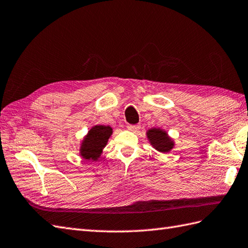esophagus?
Listing matches in <instances>:
<instances>
[{"label":"esophagus","mask_w":248,"mask_h":248,"mask_svg":"<svg viewBox=\"0 0 248 248\" xmlns=\"http://www.w3.org/2000/svg\"><path fill=\"white\" fill-rule=\"evenodd\" d=\"M126 128H128L129 131H132V132H136V131H138V130L140 129V125H138V124H128V126H126Z\"/></svg>","instance_id":"esophagus-1"}]
</instances>
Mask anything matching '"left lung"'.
Here are the masks:
<instances>
[{
    "label": "left lung",
    "mask_w": 248,
    "mask_h": 248,
    "mask_svg": "<svg viewBox=\"0 0 248 248\" xmlns=\"http://www.w3.org/2000/svg\"><path fill=\"white\" fill-rule=\"evenodd\" d=\"M147 137L151 145L159 152H169L174 146V142L170 140L168 134L160 129H150L147 132Z\"/></svg>",
    "instance_id": "obj_1"
}]
</instances>
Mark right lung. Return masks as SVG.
Instances as JSON below:
<instances>
[{"instance_id": "add662e5", "label": "right lung", "mask_w": 248, "mask_h": 248, "mask_svg": "<svg viewBox=\"0 0 248 248\" xmlns=\"http://www.w3.org/2000/svg\"><path fill=\"white\" fill-rule=\"evenodd\" d=\"M113 130L110 125H95L84 137L80 148V155L85 159L97 160L106 147Z\"/></svg>"}]
</instances>
